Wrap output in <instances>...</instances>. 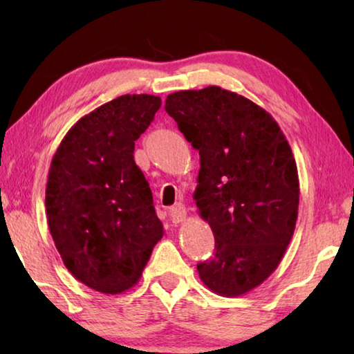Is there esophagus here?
I'll return each mask as SVG.
<instances>
[{"mask_svg": "<svg viewBox=\"0 0 354 354\" xmlns=\"http://www.w3.org/2000/svg\"><path fill=\"white\" fill-rule=\"evenodd\" d=\"M170 220L173 223H181V221L185 218V215H187V211H185V207L183 203H176L175 206L170 207Z\"/></svg>", "mask_w": 354, "mask_h": 354, "instance_id": "1", "label": "esophagus"}]
</instances>
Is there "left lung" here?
Here are the masks:
<instances>
[{"label":"left lung","instance_id":"left-lung-1","mask_svg":"<svg viewBox=\"0 0 354 354\" xmlns=\"http://www.w3.org/2000/svg\"><path fill=\"white\" fill-rule=\"evenodd\" d=\"M165 111L200 153L196 207L215 253L196 263L212 292L243 295L277 270L293 236L299 203L297 164L273 117L217 86L167 97Z\"/></svg>","mask_w":354,"mask_h":354}]
</instances>
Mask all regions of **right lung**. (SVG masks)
<instances>
[{
	"mask_svg": "<svg viewBox=\"0 0 354 354\" xmlns=\"http://www.w3.org/2000/svg\"><path fill=\"white\" fill-rule=\"evenodd\" d=\"M159 97L122 95L84 115L64 137L46 183V217L65 267L91 289L122 293L137 284L164 227L134 162Z\"/></svg>",
	"mask_w": 354,
	"mask_h": 354,
	"instance_id": "right-lung-1",
	"label": "right lung"
}]
</instances>
